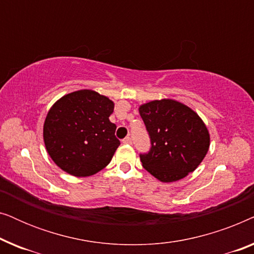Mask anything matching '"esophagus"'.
<instances>
[{
    "mask_svg": "<svg viewBox=\"0 0 254 254\" xmlns=\"http://www.w3.org/2000/svg\"><path fill=\"white\" fill-rule=\"evenodd\" d=\"M123 143H125V144H131V138L129 136L126 137V138H124Z\"/></svg>",
    "mask_w": 254,
    "mask_h": 254,
    "instance_id": "obj_1",
    "label": "esophagus"
}]
</instances>
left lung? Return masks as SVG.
Returning <instances> with one entry per match:
<instances>
[{
	"label": "left lung",
	"instance_id": "8db88e82",
	"mask_svg": "<svg viewBox=\"0 0 254 254\" xmlns=\"http://www.w3.org/2000/svg\"><path fill=\"white\" fill-rule=\"evenodd\" d=\"M138 112L151 148L140 155L142 166L162 183H173L193 172L207 155L210 135L199 114L175 99L142 104Z\"/></svg>",
	"mask_w": 254,
	"mask_h": 254
}]
</instances>
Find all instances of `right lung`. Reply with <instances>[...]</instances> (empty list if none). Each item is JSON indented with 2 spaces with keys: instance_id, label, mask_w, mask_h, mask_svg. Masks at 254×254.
<instances>
[{
  "instance_id": "add662e5",
  "label": "right lung",
  "mask_w": 254,
  "mask_h": 254,
  "mask_svg": "<svg viewBox=\"0 0 254 254\" xmlns=\"http://www.w3.org/2000/svg\"><path fill=\"white\" fill-rule=\"evenodd\" d=\"M114 103L93 90H78L58 99L44 123L48 155L61 170L74 177L99 172L112 159L120 141L110 121Z\"/></svg>"
}]
</instances>
